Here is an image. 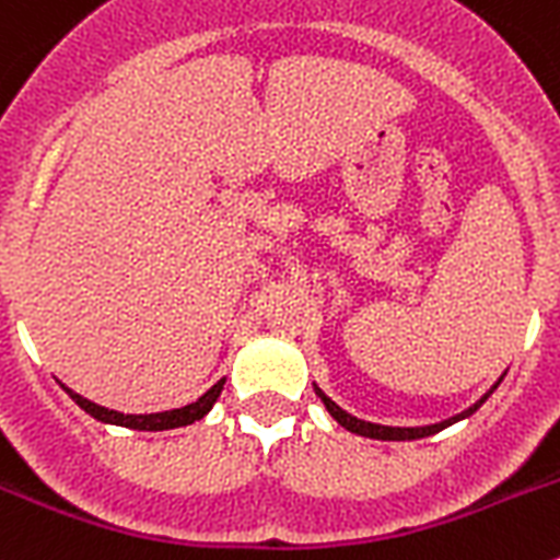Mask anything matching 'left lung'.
Returning a JSON list of instances; mask_svg holds the SVG:
<instances>
[{
	"label": "left lung",
	"mask_w": 560,
	"mask_h": 560,
	"mask_svg": "<svg viewBox=\"0 0 560 560\" xmlns=\"http://www.w3.org/2000/svg\"><path fill=\"white\" fill-rule=\"evenodd\" d=\"M499 384H502V378H499L497 384H493V387L488 389V393H485L482 398L477 400V404H474V407H468V409H465V412L454 415V418H448V420H440V423H432V427H381V423L359 420V418H353V415H350V412H345V409H341L339 404H334V400H330L328 395L323 393V389L316 387V384H314V393L319 395V400H323V404H325V409H328V412H330V418H334L336 423H339V427L348 429V432L361 434V438H373V440H420V438H429V434L443 432V429L452 427V423H457V420H465V418H468V415L477 412V409L482 407L485 400L491 398L493 389H497Z\"/></svg>",
	"instance_id": "8db88e82"
}]
</instances>
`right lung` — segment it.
Masks as SVG:
<instances>
[{
  "instance_id": "1",
  "label": "right lung",
  "mask_w": 560,
  "mask_h": 560,
  "mask_svg": "<svg viewBox=\"0 0 560 560\" xmlns=\"http://www.w3.org/2000/svg\"><path fill=\"white\" fill-rule=\"evenodd\" d=\"M224 381H226V378H221L219 384H212V387L207 389V393L201 395L199 400H192V404H187V407H182V409H167V412H151V415H126V412H117V409L101 407V404H95V400L83 398V395H78L75 389L63 387V384H61V387L67 389L69 398L75 400V404L83 409V412L92 415V418L101 420V423H112V427L137 429V432H165V429L190 427V423H196V420L205 418V415L212 409V404L219 400L221 389H224Z\"/></svg>"
}]
</instances>
